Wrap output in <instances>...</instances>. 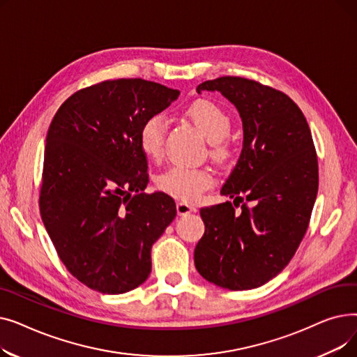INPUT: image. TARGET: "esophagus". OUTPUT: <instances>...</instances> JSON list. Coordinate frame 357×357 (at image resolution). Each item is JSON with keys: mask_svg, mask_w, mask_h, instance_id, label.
<instances>
[{"mask_svg": "<svg viewBox=\"0 0 357 357\" xmlns=\"http://www.w3.org/2000/svg\"><path fill=\"white\" fill-rule=\"evenodd\" d=\"M176 211H178V214H179V215H186V214L195 213V211H197V208L194 207V205H191V204H188V202H183V201H181V202H178V204H176Z\"/></svg>", "mask_w": 357, "mask_h": 357, "instance_id": "obj_1", "label": "esophagus"}]
</instances>
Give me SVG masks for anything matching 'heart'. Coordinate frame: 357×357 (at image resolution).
Masks as SVG:
<instances>
[{"mask_svg":"<svg viewBox=\"0 0 357 357\" xmlns=\"http://www.w3.org/2000/svg\"><path fill=\"white\" fill-rule=\"evenodd\" d=\"M186 114L195 127L207 137L213 147L211 153L217 159L229 156V146L224 143L230 133V119L221 107L210 100H198L192 102ZM166 123L160 116H153L144 121L140 130V147L150 160H160L165 153ZM213 183V175L208 169H195L186 166H172L165 171L159 179V188L182 201H195Z\"/></svg>","mask_w":357,"mask_h":357,"instance_id":"obj_1","label":"heart"}]
</instances>
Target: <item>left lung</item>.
Listing matches in <instances>:
<instances>
[{
	"mask_svg": "<svg viewBox=\"0 0 357 357\" xmlns=\"http://www.w3.org/2000/svg\"><path fill=\"white\" fill-rule=\"evenodd\" d=\"M201 91H218L234 104L243 149L221 188L234 201L199 210L205 233L195 268L217 287L253 289L284 271L308 229L318 191L311 130L287 93L256 81L221 77L199 84Z\"/></svg>",
	"mask_w": 357,
	"mask_h": 357,
	"instance_id": "1",
	"label": "left lung"
}]
</instances>
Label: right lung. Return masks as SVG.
Listing matches in <instances>:
<instances>
[{"label": "right lung", "instance_id": "1", "mask_svg": "<svg viewBox=\"0 0 357 357\" xmlns=\"http://www.w3.org/2000/svg\"><path fill=\"white\" fill-rule=\"evenodd\" d=\"M178 97V89L140 78L104 81L75 92L50 123L40 215L66 269L93 291L142 285L153 243L176 217L172 197L143 192L149 175L139 136Z\"/></svg>", "mask_w": 357, "mask_h": 357}]
</instances>
